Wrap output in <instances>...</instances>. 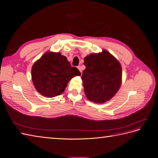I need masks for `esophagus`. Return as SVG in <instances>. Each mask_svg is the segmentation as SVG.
I'll use <instances>...</instances> for the list:
<instances>
[{"mask_svg":"<svg viewBox=\"0 0 158 158\" xmlns=\"http://www.w3.org/2000/svg\"><path fill=\"white\" fill-rule=\"evenodd\" d=\"M77 68H78V69L79 70V72H80L81 73H82V69H81V66H77Z\"/></svg>","mask_w":158,"mask_h":158,"instance_id":"esophagus-1","label":"esophagus"}]
</instances>
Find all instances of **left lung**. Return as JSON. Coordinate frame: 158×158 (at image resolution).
<instances>
[{
  "label": "left lung",
  "mask_w": 158,
  "mask_h": 158,
  "mask_svg": "<svg viewBox=\"0 0 158 158\" xmlns=\"http://www.w3.org/2000/svg\"><path fill=\"white\" fill-rule=\"evenodd\" d=\"M82 79L86 98L103 103L110 100L122 84V67L116 58L106 49L84 58Z\"/></svg>",
  "instance_id": "left-lung-1"
}]
</instances>
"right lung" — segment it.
Listing matches in <instances>:
<instances>
[{
    "mask_svg": "<svg viewBox=\"0 0 158 158\" xmlns=\"http://www.w3.org/2000/svg\"><path fill=\"white\" fill-rule=\"evenodd\" d=\"M32 83L40 94L53 98L62 94L69 81L81 75L77 68L72 67L60 52H46L34 62L31 69Z\"/></svg>",
    "mask_w": 158,
    "mask_h": 158,
    "instance_id": "add662e5",
    "label": "right lung"
}]
</instances>
